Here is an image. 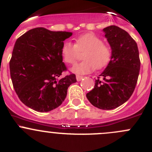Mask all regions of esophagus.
<instances>
[{
	"instance_id": "esophagus-1",
	"label": "esophagus",
	"mask_w": 152,
	"mask_h": 152,
	"mask_svg": "<svg viewBox=\"0 0 152 152\" xmlns=\"http://www.w3.org/2000/svg\"><path fill=\"white\" fill-rule=\"evenodd\" d=\"M82 79H83V76H79V75H76V80H77L78 82H79V81H81Z\"/></svg>"
}]
</instances>
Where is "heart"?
I'll return each mask as SVG.
<instances>
[{
  "mask_svg": "<svg viewBox=\"0 0 152 152\" xmlns=\"http://www.w3.org/2000/svg\"><path fill=\"white\" fill-rule=\"evenodd\" d=\"M62 56L67 64L74 65L79 56L83 53L85 61L75 65L72 71L79 74H87L95 70H101L109 65L113 56V50L110 45L104 43L102 38L93 34H86L76 39L73 44L65 41L62 47Z\"/></svg>",
  "mask_w": 152,
  "mask_h": 152,
  "instance_id": "1",
  "label": "heart"
}]
</instances>
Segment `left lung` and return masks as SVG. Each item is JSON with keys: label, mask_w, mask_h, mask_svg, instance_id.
I'll use <instances>...</instances> for the list:
<instances>
[{"label": "left lung", "mask_w": 152, "mask_h": 152, "mask_svg": "<svg viewBox=\"0 0 152 152\" xmlns=\"http://www.w3.org/2000/svg\"><path fill=\"white\" fill-rule=\"evenodd\" d=\"M113 50L112 59L87 93V99L101 110H113L129 100L132 95L140 68L135 40L124 29L110 26L104 28Z\"/></svg>", "instance_id": "obj_1"}]
</instances>
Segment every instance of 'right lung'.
Masks as SVG:
<instances>
[{
  "label": "right lung",
  "mask_w": 152,
  "mask_h": 152,
  "mask_svg": "<svg viewBox=\"0 0 152 152\" xmlns=\"http://www.w3.org/2000/svg\"><path fill=\"white\" fill-rule=\"evenodd\" d=\"M72 34L39 27L16 40L10 62L11 79L20 100L29 108L40 113L54 110L76 82L74 73L60 78L67 70L61 50Z\"/></svg>",
  "instance_id": "obj_1"
}]
</instances>
